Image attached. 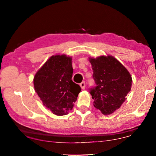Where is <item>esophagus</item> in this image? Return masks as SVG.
I'll list each match as a JSON object with an SVG mask.
<instances>
[{
  "label": "esophagus",
  "mask_w": 156,
  "mask_h": 156,
  "mask_svg": "<svg viewBox=\"0 0 156 156\" xmlns=\"http://www.w3.org/2000/svg\"><path fill=\"white\" fill-rule=\"evenodd\" d=\"M85 82H82V83L80 84V86L82 89H84V88H85Z\"/></svg>",
  "instance_id": "esophagus-1"
}]
</instances>
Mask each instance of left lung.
Listing matches in <instances>:
<instances>
[{"label":"left lung","instance_id":"8db88e82","mask_svg":"<svg viewBox=\"0 0 156 156\" xmlns=\"http://www.w3.org/2000/svg\"><path fill=\"white\" fill-rule=\"evenodd\" d=\"M96 87L91 89L94 106L102 114L119 109L131 91L132 78L129 71L112 56L89 58Z\"/></svg>","mask_w":156,"mask_h":156}]
</instances>
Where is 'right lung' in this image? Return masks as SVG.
Listing matches in <instances>:
<instances>
[{"mask_svg": "<svg viewBox=\"0 0 156 156\" xmlns=\"http://www.w3.org/2000/svg\"><path fill=\"white\" fill-rule=\"evenodd\" d=\"M72 58L52 56L34 76V86L43 104L56 115H65L73 109L81 90L72 80Z\"/></svg>", "mask_w": 156, "mask_h": 156, "instance_id": "right-lung-1", "label": "right lung"}]
</instances>
